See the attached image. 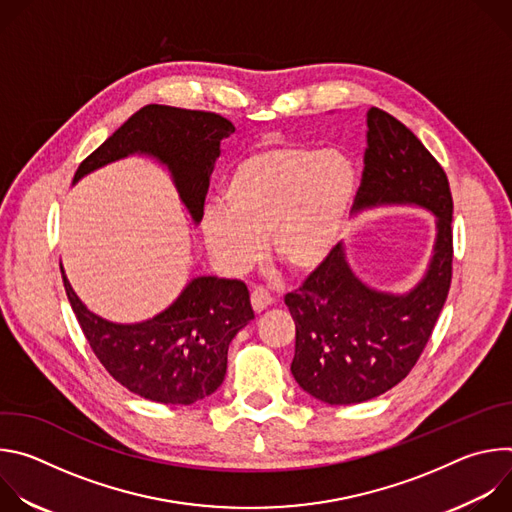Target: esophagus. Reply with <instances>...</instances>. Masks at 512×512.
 <instances>
[{
	"label": "esophagus",
	"instance_id": "34e87169",
	"mask_svg": "<svg viewBox=\"0 0 512 512\" xmlns=\"http://www.w3.org/2000/svg\"><path fill=\"white\" fill-rule=\"evenodd\" d=\"M273 304V296L269 294V291L263 287V285H257L253 291H251V306L255 312H263L267 306Z\"/></svg>",
	"mask_w": 512,
	"mask_h": 512
}]
</instances>
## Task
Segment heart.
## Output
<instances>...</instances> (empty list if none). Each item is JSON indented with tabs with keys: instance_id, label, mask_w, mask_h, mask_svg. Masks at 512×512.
Returning a JSON list of instances; mask_svg holds the SVG:
<instances>
[{
	"instance_id": "b5f03b06",
	"label": "heart",
	"mask_w": 512,
	"mask_h": 512,
	"mask_svg": "<svg viewBox=\"0 0 512 512\" xmlns=\"http://www.w3.org/2000/svg\"><path fill=\"white\" fill-rule=\"evenodd\" d=\"M356 192L352 162L334 150L283 143L239 160L206 210L210 253L233 271L251 267L267 237L273 261L294 275L316 271L334 251Z\"/></svg>"
}]
</instances>
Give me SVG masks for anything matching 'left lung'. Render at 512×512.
Wrapping results in <instances>:
<instances>
[{"label": "left lung", "instance_id": "1", "mask_svg": "<svg viewBox=\"0 0 512 512\" xmlns=\"http://www.w3.org/2000/svg\"><path fill=\"white\" fill-rule=\"evenodd\" d=\"M362 162L354 204L425 206L437 216V241L427 275L407 296L379 294L360 283L340 247L285 294L296 322L291 373L304 391L330 405L369 401L399 385L427 346L452 283L454 200L440 162L379 107L367 113Z\"/></svg>", "mask_w": 512, "mask_h": 512}]
</instances>
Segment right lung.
Instances as JSON below:
<instances>
[{"label":"right lung","mask_w":512,"mask_h":512,"mask_svg":"<svg viewBox=\"0 0 512 512\" xmlns=\"http://www.w3.org/2000/svg\"><path fill=\"white\" fill-rule=\"evenodd\" d=\"M233 131L229 119L212 111L145 105L81 162L75 182L127 154H150L170 168L180 198L198 223L221 139ZM62 283L105 371L131 393L166 405H190L221 387L229 344L255 318L249 289L239 279L198 277L166 312L127 326L89 312L64 271Z\"/></svg>","instance_id":"add662e5"}]
</instances>
